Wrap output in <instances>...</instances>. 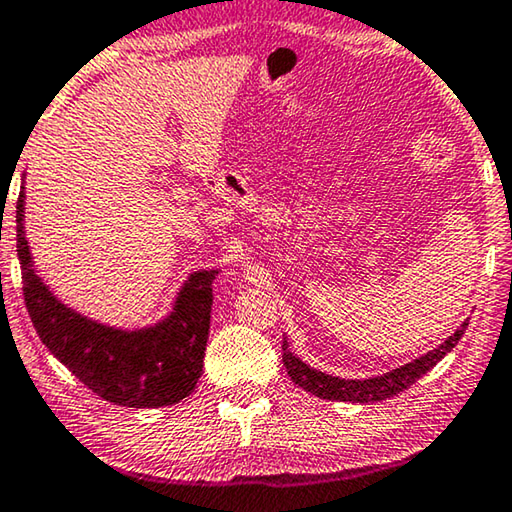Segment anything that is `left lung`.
<instances>
[{
	"mask_svg": "<svg viewBox=\"0 0 512 512\" xmlns=\"http://www.w3.org/2000/svg\"><path fill=\"white\" fill-rule=\"evenodd\" d=\"M467 323L469 321L462 323V326L453 332L442 346H437L435 351L421 355L419 360H412L410 364H405V367L383 373V376L378 378L344 380V378L328 376V373L323 371H316L312 367H307L305 362H300L296 355L289 351L287 339L282 342V362H285L289 378L294 380L298 387H303L305 392H310L314 396H321V399L351 401V403H378V401L389 399V396L401 394L403 389L415 385L426 371H431L435 364L440 362L446 353H451V348L460 342L462 332L467 330Z\"/></svg>",
	"mask_w": 512,
	"mask_h": 512,
	"instance_id": "8db88e82",
	"label": "left lung"
}]
</instances>
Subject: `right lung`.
<instances>
[{
    "label": "right lung",
    "instance_id": "obj_1",
    "mask_svg": "<svg viewBox=\"0 0 512 512\" xmlns=\"http://www.w3.org/2000/svg\"><path fill=\"white\" fill-rule=\"evenodd\" d=\"M15 209L24 303L40 342L54 358L113 405L161 408L186 399L202 373L218 271L193 273L177 296L173 314L154 328L127 332L100 326L59 303L40 282L22 230L24 189Z\"/></svg>",
    "mask_w": 512,
    "mask_h": 512
}]
</instances>
